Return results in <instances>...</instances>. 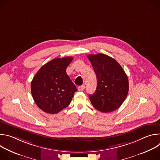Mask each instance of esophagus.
Wrapping results in <instances>:
<instances>
[{
	"label": "esophagus",
	"mask_w": 160,
	"mask_h": 160,
	"mask_svg": "<svg viewBox=\"0 0 160 160\" xmlns=\"http://www.w3.org/2000/svg\"><path fill=\"white\" fill-rule=\"evenodd\" d=\"M84 88H85V86L84 85H80V86L78 87V90L79 91H82V90H84Z\"/></svg>",
	"instance_id": "1"
}]
</instances>
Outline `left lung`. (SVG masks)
<instances>
[{"instance_id":"8db88e82","label":"left lung","mask_w":160,"mask_h":160,"mask_svg":"<svg viewBox=\"0 0 160 160\" xmlns=\"http://www.w3.org/2000/svg\"><path fill=\"white\" fill-rule=\"evenodd\" d=\"M98 80L93 94L88 96L92 106L102 112H110L120 107L128 92L127 75L120 64L103 54H89Z\"/></svg>"}]
</instances>
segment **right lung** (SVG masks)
I'll return each mask as SVG.
<instances>
[{"label": "right lung", "instance_id": "1", "mask_svg": "<svg viewBox=\"0 0 160 160\" xmlns=\"http://www.w3.org/2000/svg\"><path fill=\"white\" fill-rule=\"evenodd\" d=\"M73 59H54L42 66L33 77L31 82L32 97L44 112L56 114L71 102L77 89L66 70Z\"/></svg>", "mask_w": 160, "mask_h": 160}]
</instances>
